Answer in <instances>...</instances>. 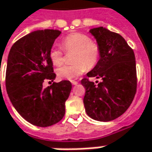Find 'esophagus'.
Returning <instances> with one entry per match:
<instances>
[{
  "mask_svg": "<svg viewBox=\"0 0 152 152\" xmlns=\"http://www.w3.org/2000/svg\"><path fill=\"white\" fill-rule=\"evenodd\" d=\"M71 83H72V84H73V85H77V84L78 83L77 81H74V80H72V81H71Z\"/></svg>",
  "mask_w": 152,
  "mask_h": 152,
  "instance_id": "esophagus-1",
  "label": "esophagus"
}]
</instances>
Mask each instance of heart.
<instances>
[{
	"instance_id": "1",
	"label": "heart",
	"mask_w": 152,
	"mask_h": 152,
	"mask_svg": "<svg viewBox=\"0 0 152 152\" xmlns=\"http://www.w3.org/2000/svg\"><path fill=\"white\" fill-rule=\"evenodd\" d=\"M62 46L66 51H74L72 65H64L56 70L60 79L73 80L83 74L88 69L94 68L99 62L100 48L86 34L80 32L71 33L62 41ZM49 58L55 66H60L64 62V52L58 46L53 45L49 51Z\"/></svg>"
}]
</instances>
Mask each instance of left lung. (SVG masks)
<instances>
[{"label":"left lung","mask_w":152,"mask_h":152,"mask_svg":"<svg viewBox=\"0 0 152 152\" xmlns=\"http://www.w3.org/2000/svg\"><path fill=\"white\" fill-rule=\"evenodd\" d=\"M89 32L100 48V57L87 76L102 81L96 85L88 78L81 80L85 88V111L95 121H113L127 110L135 97L137 82L135 54L118 33L103 26L92 28Z\"/></svg>","instance_id":"left-lung-1"}]
</instances>
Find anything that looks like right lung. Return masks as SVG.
Wrapping results in <instances>:
<instances>
[{
  "instance_id": "obj_1",
  "label": "right lung",
  "mask_w": 152,
  "mask_h": 152,
  "mask_svg": "<svg viewBox=\"0 0 152 152\" xmlns=\"http://www.w3.org/2000/svg\"><path fill=\"white\" fill-rule=\"evenodd\" d=\"M61 34L58 30H37L17 41L8 55L6 88L12 105L32 125L47 127L60 121L72 84L68 80L42 87L56 78L50 48Z\"/></svg>"
}]
</instances>
